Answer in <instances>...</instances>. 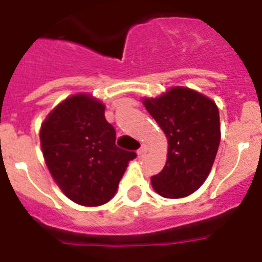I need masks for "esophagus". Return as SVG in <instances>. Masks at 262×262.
I'll use <instances>...</instances> for the list:
<instances>
[{"mask_svg": "<svg viewBox=\"0 0 262 262\" xmlns=\"http://www.w3.org/2000/svg\"><path fill=\"white\" fill-rule=\"evenodd\" d=\"M147 149H148V148L145 147V145H142V147H140L138 149V155H139V156H143V155H144L145 152H147Z\"/></svg>", "mask_w": 262, "mask_h": 262, "instance_id": "obj_1", "label": "esophagus"}]
</instances>
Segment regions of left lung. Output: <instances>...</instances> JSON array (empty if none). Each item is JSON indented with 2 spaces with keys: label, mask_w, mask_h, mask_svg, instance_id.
<instances>
[{
  "label": "left lung",
  "mask_w": 262,
  "mask_h": 262,
  "mask_svg": "<svg viewBox=\"0 0 262 262\" xmlns=\"http://www.w3.org/2000/svg\"><path fill=\"white\" fill-rule=\"evenodd\" d=\"M143 103L168 139L166 164L151 177L152 186L165 198L187 196L202 186L214 164L221 143L219 110L210 98L182 86Z\"/></svg>",
  "instance_id": "obj_1"
}]
</instances>
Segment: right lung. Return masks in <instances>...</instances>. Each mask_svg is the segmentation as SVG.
Instances as JSON below:
<instances>
[{"mask_svg": "<svg viewBox=\"0 0 262 262\" xmlns=\"http://www.w3.org/2000/svg\"><path fill=\"white\" fill-rule=\"evenodd\" d=\"M40 144L51 176L69 200L101 206L117 193L135 152L115 145L105 106L89 94L64 99L41 124Z\"/></svg>", "mask_w": 262, "mask_h": 262, "instance_id": "add662e5", "label": "right lung"}]
</instances>
